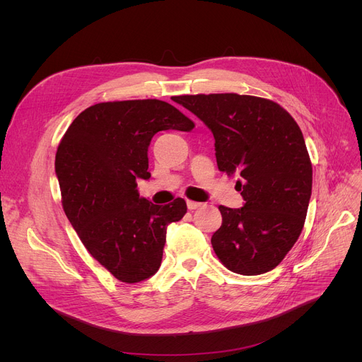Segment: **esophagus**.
I'll return each mask as SVG.
<instances>
[{
	"instance_id": "esophagus-1",
	"label": "esophagus",
	"mask_w": 362,
	"mask_h": 362,
	"mask_svg": "<svg viewBox=\"0 0 362 362\" xmlns=\"http://www.w3.org/2000/svg\"><path fill=\"white\" fill-rule=\"evenodd\" d=\"M187 208L189 210H197V208H201L202 204L201 202H195V201H187Z\"/></svg>"
}]
</instances>
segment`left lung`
<instances>
[{
	"label": "left lung",
	"instance_id": "8db88e82",
	"mask_svg": "<svg viewBox=\"0 0 362 362\" xmlns=\"http://www.w3.org/2000/svg\"><path fill=\"white\" fill-rule=\"evenodd\" d=\"M211 129L220 171L238 175L242 208L220 205L211 245L224 267L243 276L281 262L305 223L313 165L298 123L277 103L238 93L175 100Z\"/></svg>",
	"mask_w": 362,
	"mask_h": 362
}]
</instances>
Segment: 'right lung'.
Masks as SVG:
<instances>
[{
	"instance_id": "right-lung-1",
	"label": "right lung",
	"mask_w": 362,
	"mask_h": 362,
	"mask_svg": "<svg viewBox=\"0 0 362 362\" xmlns=\"http://www.w3.org/2000/svg\"><path fill=\"white\" fill-rule=\"evenodd\" d=\"M194 127L160 100L100 103L73 120L57 148L64 213L88 252L120 281L157 273L167 226L187 210L182 198L163 206L139 197L136 179L151 177L149 142L160 130Z\"/></svg>"
}]
</instances>
